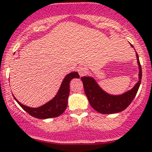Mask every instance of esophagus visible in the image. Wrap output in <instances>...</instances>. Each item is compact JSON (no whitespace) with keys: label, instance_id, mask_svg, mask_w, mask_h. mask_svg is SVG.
Segmentation results:
<instances>
[{"label":"esophagus","instance_id":"esophagus-1","mask_svg":"<svg viewBox=\"0 0 152 152\" xmlns=\"http://www.w3.org/2000/svg\"><path fill=\"white\" fill-rule=\"evenodd\" d=\"M78 73H79V74L81 76H85V75H86L88 73V69H87V67H86L85 66H80L78 68Z\"/></svg>","mask_w":152,"mask_h":152}]
</instances>
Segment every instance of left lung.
<instances>
[{
	"label": "left lung",
	"mask_w": 152,
	"mask_h": 152,
	"mask_svg": "<svg viewBox=\"0 0 152 152\" xmlns=\"http://www.w3.org/2000/svg\"><path fill=\"white\" fill-rule=\"evenodd\" d=\"M131 45L133 47L132 44ZM136 56L139 65V81L131 90L120 96H112L107 93L98 85L93 78L89 76L81 78L89 103L95 110L102 114H113L123 111L131 104L137 94L142 78L141 65L137 53Z\"/></svg>",
	"instance_id": "1"
}]
</instances>
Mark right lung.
<instances>
[{"label":"right lung","mask_w":152,"mask_h":152,"mask_svg":"<svg viewBox=\"0 0 152 152\" xmlns=\"http://www.w3.org/2000/svg\"><path fill=\"white\" fill-rule=\"evenodd\" d=\"M73 78H79V75L77 72H73V73L67 74L64 80L62 81L60 88L56 96L45 104L37 107V108H31V107H26V106L20 103L15 97L14 98L16 102L19 104V105L26 113H28L30 115L33 116V117L39 119L58 117L62 115L65 109L67 108V99H68L69 93H70L69 84Z\"/></svg>","instance_id":"1"}]
</instances>
